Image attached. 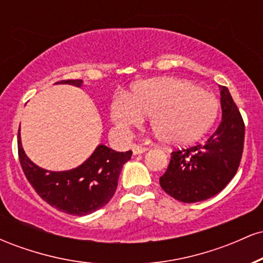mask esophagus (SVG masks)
Listing matches in <instances>:
<instances>
[{"mask_svg":"<svg viewBox=\"0 0 263 263\" xmlns=\"http://www.w3.org/2000/svg\"><path fill=\"white\" fill-rule=\"evenodd\" d=\"M148 149L146 146H140V144H134L132 146V151H134V155H141V153L146 152Z\"/></svg>","mask_w":263,"mask_h":263,"instance_id":"34e87169","label":"esophagus"}]
</instances>
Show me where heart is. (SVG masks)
<instances>
[{
	"label": "heart",
	"mask_w": 263,
	"mask_h": 263,
	"mask_svg": "<svg viewBox=\"0 0 263 263\" xmlns=\"http://www.w3.org/2000/svg\"><path fill=\"white\" fill-rule=\"evenodd\" d=\"M219 114V100L197 84L176 78L143 81L129 96L120 95L111 104V117L122 131L137 127L151 116L155 134L167 144L184 146L209 131Z\"/></svg>",
	"instance_id": "b5f03b06"
}]
</instances>
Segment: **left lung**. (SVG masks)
<instances>
[{
    "mask_svg": "<svg viewBox=\"0 0 263 263\" xmlns=\"http://www.w3.org/2000/svg\"><path fill=\"white\" fill-rule=\"evenodd\" d=\"M222 120L216 131L192 147L174 149L159 184L183 203H197L218 194L238 170L243 152L245 123L229 89L221 86Z\"/></svg>",
    "mask_w": 263,
    "mask_h": 263,
    "instance_id": "left-lung-1",
    "label": "left lung"
}]
</instances>
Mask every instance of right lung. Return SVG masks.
<instances>
[{"label": "right lung", "mask_w": 263, "mask_h": 263, "mask_svg": "<svg viewBox=\"0 0 263 263\" xmlns=\"http://www.w3.org/2000/svg\"><path fill=\"white\" fill-rule=\"evenodd\" d=\"M59 83L81 85V80ZM17 144L23 173L39 197L57 210L77 216L91 214L110 201L116 192L120 172L132 157V151L116 152L101 144L80 167L66 172H50L39 168L26 156L20 131Z\"/></svg>", "instance_id": "obj_1"}]
</instances>
